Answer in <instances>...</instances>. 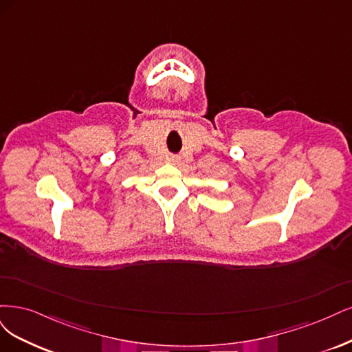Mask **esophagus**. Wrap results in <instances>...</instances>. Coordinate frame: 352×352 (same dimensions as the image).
Listing matches in <instances>:
<instances>
[{"mask_svg": "<svg viewBox=\"0 0 352 352\" xmlns=\"http://www.w3.org/2000/svg\"><path fill=\"white\" fill-rule=\"evenodd\" d=\"M168 162H169V164H177V162H178V157L174 156V155H171V156L168 157Z\"/></svg>", "mask_w": 352, "mask_h": 352, "instance_id": "1", "label": "esophagus"}]
</instances>
